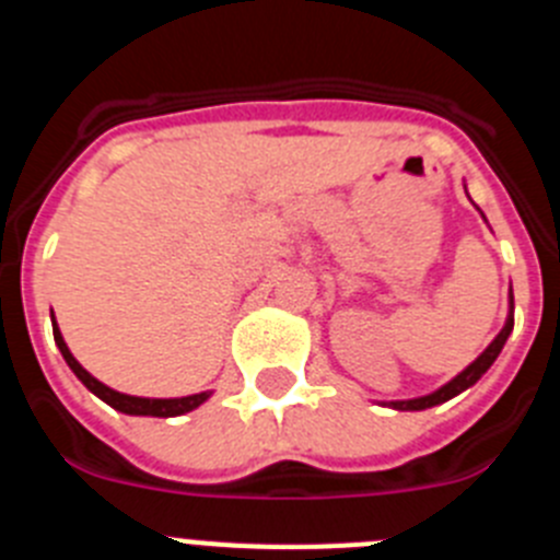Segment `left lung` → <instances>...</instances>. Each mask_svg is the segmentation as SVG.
Returning <instances> with one entry per match:
<instances>
[{"label": "left lung", "mask_w": 560, "mask_h": 560, "mask_svg": "<svg viewBox=\"0 0 560 560\" xmlns=\"http://www.w3.org/2000/svg\"><path fill=\"white\" fill-rule=\"evenodd\" d=\"M511 330H513V291H511V314H508V323H504V328L499 330L497 339H493L491 345L485 348V353L479 355V359L474 361V364H468V368H465L463 373L457 375V378L448 381L446 387H440L438 393L423 395V398H415V400H393L389 407L400 409V412H404V409H429V407H438V404H443V400L454 398V395H459V393H463V389L471 387V384H477V381L482 378L485 373H488V368H491L493 361H497V355L502 353L504 341H508V336H511Z\"/></svg>", "instance_id": "left-lung-1"}]
</instances>
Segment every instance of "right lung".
<instances>
[{"label":"right lung","mask_w":560,"mask_h":560,"mask_svg":"<svg viewBox=\"0 0 560 560\" xmlns=\"http://www.w3.org/2000/svg\"><path fill=\"white\" fill-rule=\"evenodd\" d=\"M52 336H56V345L58 350H61V355L67 359L69 370L78 375V378L86 384V389H92V393L97 395V398H103L108 404V407H114L117 412H126V415H151V418H173V415H185L190 412V409L201 407L207 398H210V393H199V395H187V398H133V395H122L117 393V389L106 387V384H101L97 378H92V375L86 373V370L81 368L75 361V355L69 353L67 341H63L61 330H58V325H52Z\"/></svg>","instance_id":"1"}]
</instances>
